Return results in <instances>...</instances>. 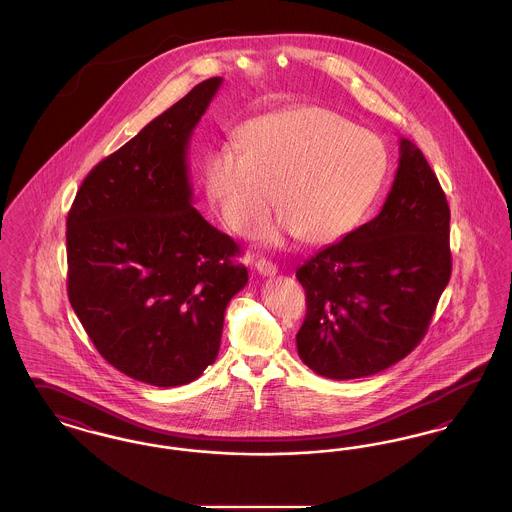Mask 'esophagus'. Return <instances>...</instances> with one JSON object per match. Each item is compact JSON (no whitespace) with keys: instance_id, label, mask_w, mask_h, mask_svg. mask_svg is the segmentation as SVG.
<instances>
[{"instance_id":"esophagus-1","label":"esophagus","mask_w":512,"mask_h":512,"mask_svg":"<svg viewBox=\"0 0 512 512\" xmlns=\"http://www.w3.org/2000/svg\"><path fill=\"white\" fill-rule=\"evenodd\" d=\"M255 268H257V272L263 274V276H274V274L278 272V267H276L274 263L267 261V259H259V261L255 263Z\"/></svg>"}]
</instances>
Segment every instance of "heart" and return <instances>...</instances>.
<instances>
[{
  "mask_svg": "<svg viewBox=\"0 0 512 512\" xmlns=\"http://www.w3.org/2000/svg\"><path fill=\"white\" fill-rule=\"evenodd\" d=\"M240 144L211 147L203 186L220 220L242 238L284 219L270 242L332 244L365 215L388 171L382 140L322 107H292L247 122Z\"/></svg>",
  "mask_w": 512,
  "mask_h": 512,
  "instance_id": "obj_1",
  "label": "heart"
}]
</instances>
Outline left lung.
<instances>
[{"label":"left lung","instance_id":"8db88e82","mask_svg":"<svg viewBox=\"0 0 512 512\" xmlns=\"http://www.w3.org/2000/svg\"><path fill=\"white\" fill-rule=\"evenodd\" d=\"M449 205L422 151L399 140L382 211L297 268L307 315L295 341L324 378L382 372L424 338L451 276Z\"/></svg>","mask_w":512,"mask_h":512}]
</instances>
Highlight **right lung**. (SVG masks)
<instances>
[{
	"mask_svg": "<svg viewBox=\"0 0 512 512\" xmlns=\"http://www.w3.org/2000/svg\"><path fill=\"white\" fill-rule=\"evenodd\" d=\"M220 84H197L105 157L67 217L76 317L109 365L157 388L215 363L226 305L247 284L238 245L199 215L190 182V142Z\"/></svg>",
	"mask_w": 512,
	"mask_h": 512,
	"instance_id": "right-lung-1",
	"label": "right lung"
}]
</instances>
